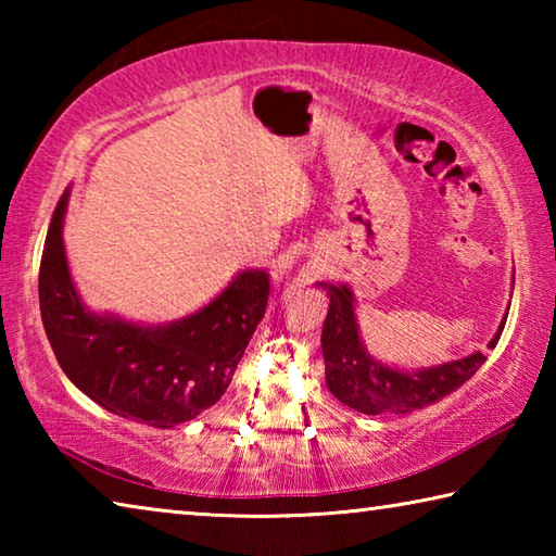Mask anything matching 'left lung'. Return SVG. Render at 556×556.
<instances>
[{
    "instance_id": "1",
    "label": "left lung",
    "mask_w": 556,
    "mask_h": 556,
    "mask_svg": "<svg viewBox=\"0 0 556 556\" xmlns=\"http://www.w3.org/2000/svg\"><path fill=\"white\" fill-rule=\"evenodd\" d=\"M328 296H331V304H328L321 333L326 382L333 397L357 412L407 414L425 409L427 404H434L458 390L485 363V355L478 351L460 361L439 365V368L417 372L392 370L365 353L361 338H357L351 289L328 285ZM503 328L505 321L488 348L497 345Z\"/></svg>"
}]
</instances>
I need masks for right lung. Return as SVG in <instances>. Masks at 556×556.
I'll return each mask as SVG.
<instances>
[{
	"label": "right lung",
	"mask_w": 556,
	"mask_h": 556,
	"mask_svg": "<svg viewBox=\"0 0 556 556\" xmlns=\"http://www.w3.org/2000/svg\"><path fill=\"white\" fill-rule=\"evenodd\" d=\"M63 193L39 269V301L55 361L100 407L168 429L218 402L269 296L267 271H242L199 314L168 326H135L80 304L65 265Z\"/></svg>",
	"instance_id": "add662e5"
}]
</instances>
